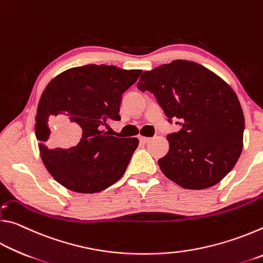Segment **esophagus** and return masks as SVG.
Listing matches in <instances>:
<instances>
[{"mask_svg": "<svg viewBox=\"0 0 263 263\" xmlns=\"http://www.w3.org/2000/svg\"><path fill=\"white\" fill-rule=\"evenodd\" d=\"M149 139H151V138H148V137H142V136L139 137V140H140V142H142V144H146V142H148Z\"/></svg>", "mask_w": 263, "mask_h": 263, "instance_id": "34e87169", "label": "esophagus"}]
</instances>
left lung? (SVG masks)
<instances>
[{
    "label": "left lung",
    "mask_w": 263,
    "mask_h": 263,
    "mask_svg": "<svg viewBox=\"0 0 263 263\" xmlns=\"http://www.w3.org/2000/svg\"><path fill=\"white\" fill-rule=\"evenodd\" d=\"M137 87L153 92L168 121L179 119L182 125L167 136L169 151L158 161L164 176L199 190L232 171L242 152L245 118L224 80L197 62L174 60L146 70Z\"/></svg>",
    "instance_id": "1"
}]
</instances>
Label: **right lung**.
<instances>
[{"label": "right lung", "mask_w": 263, "mask_h": 263, "mask_svg": "<svg viewBox=\"0 0 263 263\" xmlns=\"http://www.w3.org/2000/svg\"><path fill=\"white\" fill-rule=\"evenodd\" d=\"M140 74V69L86 65L57 75L44 89L35 115V137L46 169L65 188L99 193L125 173L139 140L109 136L101 128L109 121H121L123 92ZM69 121L76 132L68 136L62 128Z\"/></svg>", "instance_id": "obj_1"}]
</instances>
